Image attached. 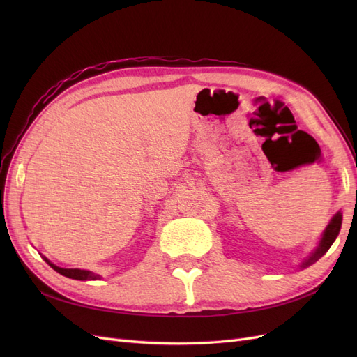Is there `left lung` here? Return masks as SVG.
Wrapping results in <instances>:
<instances>
[{
    "mask_svg": "<svg viewBox=\"0 0 357 357\" xmlns=\"http://www.w3.org/2000/svg\"><path fill=\"white\" fill-rule=\"evenodd\" d=\"M341 222H342V214H341V211H338L337 214L333 215L332 220L329 222V225L326 226V229H325V232H323L321 238L319 241V245L316 247V250L312 252L307 259H304V262H302L301 268H307V266L312 265L329 250V247L333 244L335 238H337L338 234H340Z\"/></svg>",
    "mask_w": 357,
    "mask_h": 357,
    "instance_id": "left-lung-1",
    "label": "left lung"
}]
</instances>
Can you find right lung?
<instances>
[{
    "label": "right lung",
    "instance_id": "1",
    "mask_svg": "<svg viewBox=\"0 0 357 357\" xmlns=\"http://www.w3.org/2000/svg\"><path fill=\"white\" fill-rule=\"evenodd\" d=\"M45 261L55 269L56 273L66 275L68 278H74V280H98L101 278V275L95 274L92 271H86V269H77V268H61V266H56L55 264H52L49 259L45 257Z\"/></svg>",
    "mask_w": 357,
    "mask_h": 357
}]
</instances>
